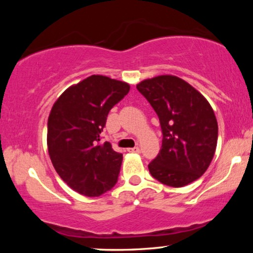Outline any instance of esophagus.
<instances>
[{"instance_id": "1", "label": "esophagus", "mask_w": 253, "mask_h": 253, "mask_svg": "<svg viewBox=\"0 0 253 253\" xmlns=\"http://www.w3.org/2000/svg\"><path fill=\"white\" fill-rule=\"evenodd\" d=\"M128 152H135V153H139V152H140V147H139V146L132 147V149H128Z\"/></svg>"}]
</instances>
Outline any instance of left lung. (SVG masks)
<instances>
[{
  "mask_svg": "<svg viewBox=\"0 0 253 253\" xmlns=\"http://www.w3.org/2000/svg\"><path fill=\"white\" fill-rule=\"evenodd\" d=\"M136 89L155 109L163 132L150 173L173 188L196 181L210 167L217 143V121L207 98L172 75L144 80Z\"/></svg>",
  "mask_w": 253,
  "mask_h": 253,
  "instance_id": "obj_1",
  "label": "left lung"
}]
</instances>
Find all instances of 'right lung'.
I'll use <instances>...</instances> for the list:
<instances>
[{"label": "right lung", "mask_w": 253, "mask_h": 253, "mask_svg": "<svg viewBox=\"0 0 253 253\" xmlns=\"http://www.w3.org/2000/svg\"><path fill=\"white\" fill-rule=\"evenodd\" d=\"M129 84L92 75L57 98L47 121V149L57 173L71 189L95 197L118 182L123 155L100 134L109 110L128 94Z\"/></svg>", "instance_id": "right-lung-1"}]
</instances>
